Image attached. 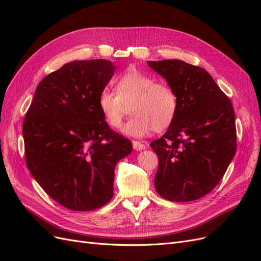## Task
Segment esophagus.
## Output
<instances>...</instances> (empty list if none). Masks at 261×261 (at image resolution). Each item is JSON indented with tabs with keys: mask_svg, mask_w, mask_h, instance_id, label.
<instances>
[{
	"mask_svg": "<svg viewBox=\"0 0 261 261\" xmlns=\"http://www.w3.org/2000/svg\"><path fill=\"white\" fill-rule=\"evenodd\" d=\"M132 144H133V148L135 149V150H137V151H138V150H143V149L146 148V146L143 143H140V141L133 140Z\"/></svg>",
	"mask_w": 261,
	"mask_h": 261,
	"instance_id": "obj_1",
	"label": "esophagus"
}]
</instances>
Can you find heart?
I'll list each match as a JSON object with an SVG mask.
<instances>
[{
    "instance_id": "b5f03b06",
    "label": "heart",
    "mask_w": 261,
    "mask_h": 261,
    "mask_svg": "<svg viewBox=\"0 0 261 261\" xmlns=\"http://www.w3.org/2000/svg\"><path fill=\"white\" fill-rule=\"evenodd\" d=\"M134 115L124 125L122 133L132 137H144L153 129L163 130L174 120L178 108L175 90L165 83H156L152 76L132 69L115 82V92L102 89L98 107L106 122L120 127L127 107Z\"/></svg>"
}]
</instances>
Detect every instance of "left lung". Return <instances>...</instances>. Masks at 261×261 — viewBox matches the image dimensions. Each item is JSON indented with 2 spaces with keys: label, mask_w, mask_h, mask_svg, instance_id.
<instances>
[{
  "label": "left lung",
  "mask_w": 261,
  "mask_h": 261,
  "mask_svg": "<svg viewBox=\"0 0 261 261\" xmlns=\"http://www.w3.org/2000/svg\"><path fill=\"white\" fill-rule=\"evenodd\" d=\"M175 90L174 120L150 146L159 159L155 191L171 201L199 199L215 188L236 152L233 106L211 75L180 60L148 61Z\"/></svg>",
  "instance_id": "8db88e82"
}]
</instances>
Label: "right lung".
<instances>
[{
    "label": "right lung",
    "mask_w": 261,
    "mask_h": 261,
    "mask_svg": "<svg viewBox=\"0 0 261 261\" xmlns=\"http://www.w3.org/2000/svg\"><path fill=\"white\" fill-rule=\"evenodd\" d=\"M115 68L102 59L64 64L39 83L23 120L31 175L69 210H94L111 200L115 165L133 150L98 107Z\"/></svg>",
    "instance_id": "right-lung-1"
}]
</instances>
